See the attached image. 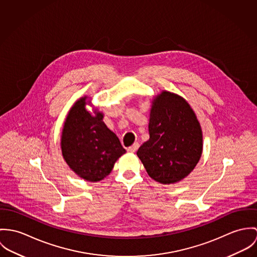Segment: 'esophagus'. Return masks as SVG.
Wrapping results in <instances>:
<instances>
[{"label": "esophagus", "instance_id": "esophagus-1", "mask_svg": "<svg viewBox=\"0 0 257 257\" xmlns=\"http://www.w3.org/2000/svg\"><path fill=\"white\" fill-rule=\"evenodd\" d=\"M138 148H139V144H138V143H134L131 147L128 148V152H130V153H135V152L138 150Z\"/></svg>", "mask_w": 257, "mask_h": 257}]
</instances>
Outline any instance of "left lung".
I'll return each mask as SVG.
<instances>
[{"label":"left lung","mask_w":257,"mask_h":257,"mask_svg":"<svg viewBox=\"0 0 257 257\" xmlns=\"http://www.w3.org/2000/svg\"><path fill=\"white\" fill-rule=\"evenodd\" d=\"M149 134L137 156L150 177L174 184L194 170L203 151V134L186 99L168 90L157 94L150 109Z\"/></svg>","instance_id":"left-lung-1"}]
</instances>
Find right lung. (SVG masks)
I'll return each instance as SVG.
<instances>
[{"mask_svg": "<svg viewBox=\"0 0 257 257\" xmlns=\"http://www.w3.org/2000/svg\"><path fill=\"white\" fill-rule=\"evenodd\" d=\"M85 95L70 108L61 133L62 156L78 176L88 182L104 179L126 153L114 132L103 122V113L87 111Z\"/></svg>", "mask_w": 257, "mask_h": 257, "instance_id": "1", "label": "right lung"}]
</instances>
